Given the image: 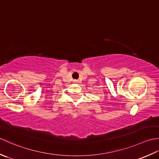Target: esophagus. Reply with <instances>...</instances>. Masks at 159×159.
<instances>
[{"instance_id":"34e87169","label":"esophagus","mask_w":159,"mask_h":159,"mask_svg":"<svg viewBox=\"0 0 159 159\" xmlns=\"http://www.w3.org/2000/svg\"><path fill=\"white\" fill-rule=\"evenodd\" d=\"M74 82H75V83H78V80H74Z\"/></svg>"}]
</instances>
